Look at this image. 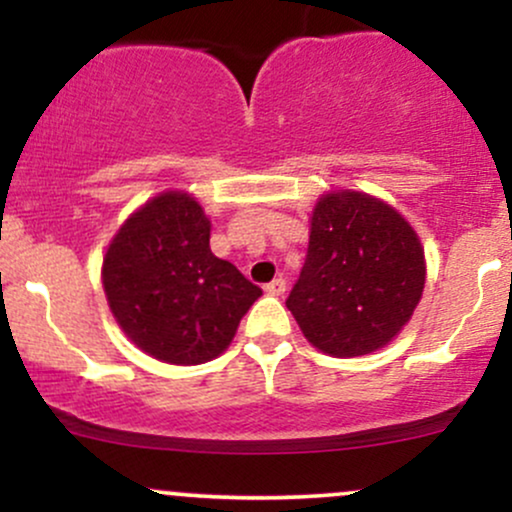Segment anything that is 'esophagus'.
I'll list each match as a JSON object with an SVG mask.
<instances>
[{
  "instance_id": "34e87169",
  "label": "esophagus",
  "mask_w": 512,
  "mask_h": 512,
  "mask_svg": "<svg viewBox=\"0 0 512 512\" xmlns=\"http://www.w3.org/2000/svg\"><path fill=\"white\" fill-rule=\"evenodd\" d=\"M264 291H267L269 296H281V293L286 291V279L276 276V279H272L267 286H264Z\"/></svg>"
}]
</instances>
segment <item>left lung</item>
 <instances>
[{"label": "left lung", "mask_w": 512, "mask_h": 512, "mask_svg": "<svg viewBox=\"0 0 512 512\" xmlns=\"http://www.w3.org/2000/svg\"><path fill=\"white\" fill-rule=\"evenodd\" d=\"M424 284L421 240L390 204L330 192L313 209L308 255L286 308L315 349L363 356L397 337Z\"/></svg>", "instance_id": "left-lung-1"}]
</instances>
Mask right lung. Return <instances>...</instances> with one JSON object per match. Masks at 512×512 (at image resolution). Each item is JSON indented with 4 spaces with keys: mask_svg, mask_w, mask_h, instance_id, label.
Segmentation results:
<instances>
[{
    "mask_svg": "<svg viewBox=\"0 0 512 512\" xmlns=\"http://www.w3.org/2000/svg\"><path fill=\"white\" fill-rule=\"evenodd\" d=\"M209 233L195 197L163 192L122 223L103 257V289L117 325L158 361L197 366L223 354L262 296L211 252Z\"/></svg>",
    "mask_w": 512,
    "mask_h": 512,
    "instance_id": "right-lung-1",
    "label": "right lung"
}]
</instances>
